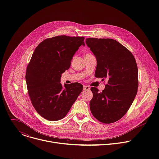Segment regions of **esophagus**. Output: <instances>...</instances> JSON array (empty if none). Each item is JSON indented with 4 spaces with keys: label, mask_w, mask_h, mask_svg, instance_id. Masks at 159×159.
<instances>
[{
    "label": "esophagus",
    "mask_w": 159,
    "mask_h": 159,
    "mask_svg": "<svg viewBox=\"0 0 159 159\" xmlns=\"http://www.w3.org/2000/svg\"><path fill=\"white\" fill-rule=\"evenodd\" d=\"M84 90H90V87L87 85H84Z\"/></svg>",
    "instance_id": "obj_1"
}]
</instances>
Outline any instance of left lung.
<instances>
[{
    "label": "left lung",
    "instance_id": "8db88e82",
    "mask_svg": "<svg viewBox=\"0 0 159 159\" xmlns=\"http://www.w3.org/2000/svg\"><path fill=\"white\" fill-rule=\"evenodd\" d=\"M85 43L96 58L95 77L108 80L101 93L91 87L90 111L102 123L116 122L126 114L137 93L136 60L126 48L115 39L89 38Z\"/></svg>",
    "mask_w": 159,
    "mask_h": 159
}]
</instances>
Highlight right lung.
<instances>
[{"label":"right lung","instance_id":"right-lung-1","mask_svg":"<svg viewBox=\"0 0 159 159\" xmlns=\"http://www.w3.org/2000/svg\"><path fill=\"white\" fill-rule=\"evenodd\" d=\"M81 45L85 46L84 37L58 36L43 41L33 52L26 74L28 94L37 112L47 120L63 118L82 92L80 83H60Z\"/></svg>","mask_w":159,"mask_h":159}]
</instances>
